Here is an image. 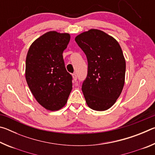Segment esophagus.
Listing matches in <instances>:
<instances>
[{
  "label": "esophagus",
  "mask_w": 155,
  "mask_h": 155,
  "mask_svg": "<svg viewBox=\"0 0 155 155\" xmlns=\"http://www.w3.org/2000/svg\"><path fill=\"white\" fill-rule=\"evenodd\" d=\"M72 77H73V81L74 82H76L77 80V74H75V73H74V74H72Z\"/></svg>",
  "instance_id": "1"
}]
</instances>
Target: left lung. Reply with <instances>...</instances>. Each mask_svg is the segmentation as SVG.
I'll return each mask as SVG.
<instances>
[{
    "label": "left lung",
    "mask_w": 155,
    "mask_h": 155,
    "mask_svg": "<svg viewBox=\"0 0 155 155\" xmlns=\"http://www.w3.org/2000/svg\"><path fill=\"white\" fill-rule=\"evenodd\" d=\"M87 59V74L82 84L91 109L105 111L118 98L124 85L126 61L118 42L103 31L90 29L75 38Z\"/></svg>",
    "instance_id": "obj_1"
}]
</instances>
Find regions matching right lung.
<instances>
[{"mask_svg":"<svg viewBox=\"0 0 155 155\" xmlns=\"http://www.w3.org/2000/svg\"><path fill=\"white\" fill-rule=\"evenodd\" d=\"M70 40L68 33L50 31L31 44L26 59L25 77L36 101L56 111L67 103L72 77L65 67L63 52Z\"/></svg>","mask_w":155,"mask_h":155,"instance_id":"obj_1","label":"right lung"}]
</instances>
